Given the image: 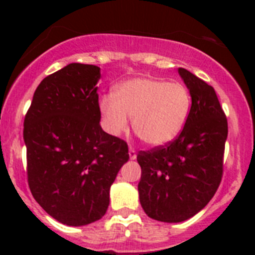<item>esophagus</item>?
I'll use <instances>...</instances> for the list:
<instances>
[{"instance_id":"34e87169","label":"esophagus","mask_w":255,"mask_h":255,"mask_svg":"<svg viewBox=\"0 0 255 255\" xmlns=\"http://www.w3.org/2000/svg\"><path fill=\"white\" fill-rule=\"evenodd\" d=\"M129 157H130V159L136 158V150H135L132 147L129 148Z\"/></svg>"}]
</instances>
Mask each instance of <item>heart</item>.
I'll list each match as a JSON object with an SVG mask.
<instances>
[{"label": "heart", "mask_w": 255, "mask_h": 255, "mask_svg": "<svg viewBox=\"0 0 255 255\" xmlns=\"http://www.w3.org/2000/svg\"><path fill=\"white\" fill-rule=\"evenodd\" d=\"M191 93L182 83L163 79L134 78L121 83L115 97L106 94L100 100L105 128L112 135L132 129L144 143L163 145L184 129L191 110Z\"/></svg>", "instance_id": "1"}]
</instances>
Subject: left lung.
Listing matches in <instances>:
<instances>
[{
	"mask_svg": "<svg viewBox=\"0 0 255 255\" xmlns=\"http://www.w3.org/2000/svg\"><path fill=\"white\" fill-rule=\"evenodd\" d=\"M191 93V110L173 140L136 155L144 212L161 222H181L197 215L216 194L224 175L227 119L215 89L180 67Z\"/></svg>",
	"mask_w": 255,
	"mask_h": 255,
	"instance_id": "8db88e82",
	"label": "left lung"
}]
</instances>
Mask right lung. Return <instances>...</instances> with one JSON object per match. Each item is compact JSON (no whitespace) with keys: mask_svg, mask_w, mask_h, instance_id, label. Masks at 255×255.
Masks as SVG:
<instances>
[{"mask_svg":"<svg viewBox=\"0 0 255 255\" xmlns=\"http://www.w3.org/2000/svg\"><path fill=\"white\" fill-rule=\"evenodd\" d=\"M100 67L70 64L46 76L24 119L31 194L51 217L84 226L105 216L128 143L100 125Z\"/></svg>","mask_w":255,"mask_h":255,"instance_id":"obj_1","label":"right lung"}]
</instances>
